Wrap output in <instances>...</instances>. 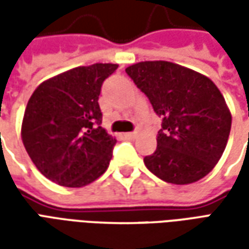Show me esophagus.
Returning a JSON list of instances; mask_svg holds the SVG:
<instances>
[{"mask_svg": "<svg viewBox=\"0 0 249 249\" xmlns=\"http://www.w3.org/2000/svg\"><path fill=\"white\" fill-rule=\"evenodd\" d=\"M136 136H137L136 132H128V133H124V137L126 139V140H133V139H136Z\"/></svg>", "mask_w": 249, "mask_h": 249, "instance_id": "1", "label": "esophagus"}]
</instances>
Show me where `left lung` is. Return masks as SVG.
Returning a JSON list of instances; mask_svg holds the SVG:
<instances>
[{
	"label": "left lung",
	"instance_id": "1",
	"mask_svg": "<svg viewBox=\"0 0 249 249\" xmlns=\"http://www.w3.org/2000/svg\"><path fill=\"white\" fill-rule=\"evenodd\" d=\"M125 71L162 117L157 148L145 167L171 184H191L207 176L227 145L232 116L208 77L168 61H142Z\"/></svg>",
	"mask_w": 249,
	"mask_h": 249
}]
</instances>
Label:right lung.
<instances>
[{
	"label": "right lung",
	"mask_w": 249,
	"mask_h": 249,
	"mask_svg": "<svg viewBox=\"0 0 249 249\" xmlns=\"http://www.w3.org/2000/svg\"><path fill=\"white\" fill-rule=\"evenodd\" d=\"M117 64H93L64 71L40 84L25 109L21 137L46 178L80 188L103 175L116 139L100 126L98 96Z\"/></svg>",
	"instance_id": "right-lung-1"
}]
</instances>
